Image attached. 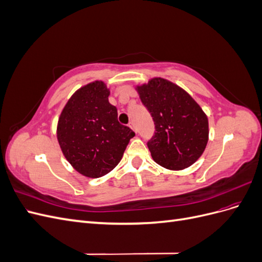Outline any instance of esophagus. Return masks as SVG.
Listing matches in <instances>:
<instances>
[{
  "label": "esophagus",
  "mask_w": 262,
  "mask_h": 262,
  "mask_svg": "<svg viewBox=\"0 0 262 262\" xmlns=\"http://www.w3.org/2000/svg\"><path fill=\"white\" fill-rule=\"evenodd\" d=\"M129 126H130V128H131L134 132H138V130H137V128H136V125H134L133 122H130V123H129Z\"/></svg>",
  "instance_id": "1"
}]
</instances>
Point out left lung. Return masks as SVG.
I'll list each match as a JSON object with an SVG mask.
<instances>
[{
	"label": "left lung",
	"mask_w": 262,
	"mask_h": 262,
	"mask_svg": "<svg viewBox=\"0 0 262 262\" xmlns=\"http://www.w3.org/2000/svg\"><path fill=\"white\" fill-rule=\"evenodd\" d=\"M137 90L155 124L154 136L147 142L153 160L171 170L191 166L209 139L208 118L201 107L187 92L161 77Z\"/></svg>",
	"instance_id": "1"
}]
</instances>
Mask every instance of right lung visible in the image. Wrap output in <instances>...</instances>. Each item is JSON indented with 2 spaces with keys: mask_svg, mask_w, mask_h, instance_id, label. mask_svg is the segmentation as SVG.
Returning <instances> with one entry per match:
<instances>
[{
  "mask_svg": "<svg viewBox=\"0 0 262 262\" xmlns=\"http://www.w3.org/2000/svg\"><path fill=\"white\" fill-rule=\"evenodd\" d=\"M110 92L99 81L73 94L59 118L57 136L63 154L82 175L105 176L121 161L134 133L118 121Z\"/></svg>",
  "mask_w": 262,
  "mask_h": 262,
  "instance_id": "right-lung-1",
  "label": "right lung"
}]
</instances>
